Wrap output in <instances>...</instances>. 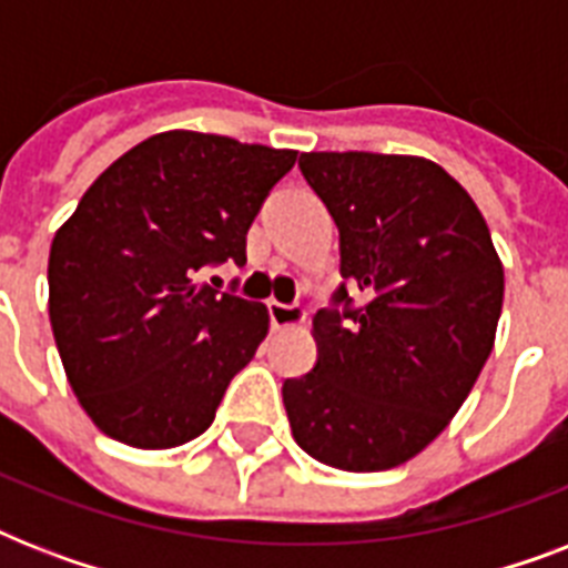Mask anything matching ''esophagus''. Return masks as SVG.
Segmentation results:
<instances>
[{
  "label": "esophagus",
  "instance_id": "obj_1",
  "mask_svg": "<svg viewBox=\"0 0 568 568\" xmlns=\"http://www.w3.org/2000/svg\"><path fill=\"white\" fill-rule=\"evenodd\" d=\"M267 312H271V324H274V329H292L306 324V310H303V306H294V303L271 301L267 303Z\"/></svg>",
  "mask_w": 568,
  "mask_h": 568
}]
</instances>
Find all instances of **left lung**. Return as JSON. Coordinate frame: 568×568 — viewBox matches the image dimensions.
Here are the masks:
<instances>
[{
  "label": "left lung",
  "mask_w": 568,
  "mask_h": 568,
  "mask_svg": "<svg viewBox=\"0 0 568 568\" xmlns=\"http://www.w3.org/2000/svg\"><path fill=\"white\" fill-rule=\"evenodd\" d=\"M342 235V276L365 306L318 312V363L285 379L292 436L342 471H386L457 415L493 354L504 265L484 214L422 155L303 153ZM336 301H347L342 285Z\"/></svg>",
  "instance_id": "obj_1"
}]
</instances>
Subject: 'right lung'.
Returning a JSON list of instances; mask_svg holds the SVG:
<instances>
[{
  "mask_svg": "<svg viewBox=\"0 0 568 568\" xmlns=\"http://www.w3.org/2000/svg\"><path fill=\"white\" fill-rule=\"evenodd\" d=\"M294 150L171 129L93 180L49 247V321L73 395L105 436L144 450L214 422L265 342V303L200 283L247 262L258 205Z\"/></svg>",
  "mask_w": 568,
  "mask_h": 568,
  "instance_id": "add662e5",
  "label": "right lung"
}]
</instances>
